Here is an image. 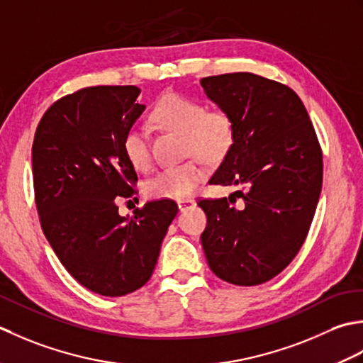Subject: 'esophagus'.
I'll return each mask as SVG.
<instances>
[{
	"label": "esophagus",
	"instance_id": "obj_1",
	"mask_svg": "<svg viewBox=\"0 0 363 363\" xmlns=\"http://www.w3.org/2000/svg\"><path fill=\"white\" fill-rule=\"evenodd\" d=\"M177 205H179L180 211H186V210L191 208V206L196 205V201H194V199H183V201L177 202Z\"/></svg>",
	"mask_w": 363,
	"mask_h": 363
}]
</instances>
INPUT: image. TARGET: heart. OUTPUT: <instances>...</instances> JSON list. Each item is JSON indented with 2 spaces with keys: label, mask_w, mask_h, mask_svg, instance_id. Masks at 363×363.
<instances>
[{
  "label": "heart",
  "mask_w": 363,
  "mask_h": 363,
  "mask_svg": "<svg viewBox=\"0 0 363 363\" xmlns=\"http://www.w3.org/2000/svg\"><path fill=\"white\" fill-rule=\"evenodd\" d=\"M150 119L161 128L180 133L183 153L197 155L206 162H216L233 143V122L223 109H203L202 103L180 94H166L153 106ZM123 153L131 166H150V149L145 133L130 128L123 136ZM199 158H191L179 166L166 167L147 183L152 199L183 201L194 194L206 177V167Z\"/></svg>",
  "instance_id": "1"
}]
</instances>
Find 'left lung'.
Listing matches in <instances>:
<instances>
[{"instance_id":"8db88e82","label":"left lung","mask_w":363,"mask_h":363,"mask_svg":"<svg viewBox=\"0 0 363 363\" xmlns=\"http://www.w3.org/2000/svg\"><path fill=\"white\" fill-rule=\"evenodd\" d=\"M205 95L233 122V143L211 184H233L241 208L201 201L210 269L252 286L282 272L306 241L323 184V155L306 106L288 86L240 72L201 79Z\"/></svg>"}]
</instances>
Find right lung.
I'll return each instance as SVG.
<instances>
[{
    "mask_svg": "<svg viewBox=\"0 0 363 363\" xmlns=\"http://www.w3.org/2000/svg\"><path fill=\"white\" fill-rule=\"evenodd\" d=\"M136 86H95L57 100L33 143V180L42 230L59 262L101 296H123L147 284L179 206L147 202L121 216L117 197L135 194V167L123 136L145 105Z\"/></svg>",
    "mask_w": 363,
    "mask_h": 363,
    "instance_id": "1",
    "label": "right lung"
}]
</instances>
